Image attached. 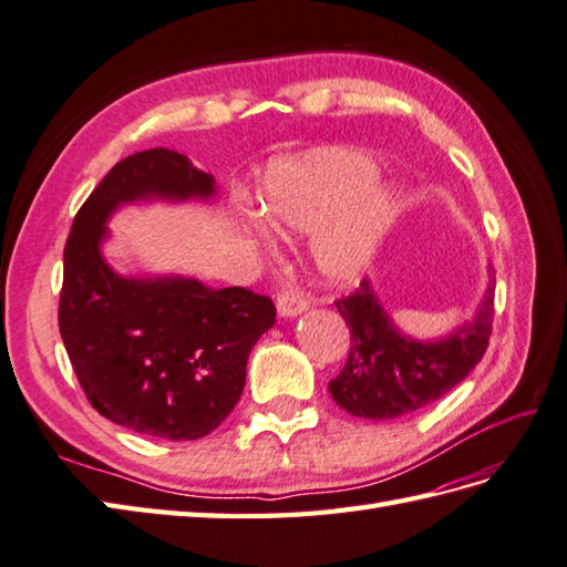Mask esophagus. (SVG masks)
<instances>
[{
	"mask_svg": "<svg viewBox=\"0 0 567 567\" xmlns=\"http://www.w3.org/2000/svg\"><path fill=\"white\" fill-rule=\"evenodd\" d=\"M307 307H309V301L299 292H292V289L278 295V313L280 316H297L301 311H307Z\"/></svg>",
	"mask_w": 567,
	"mask_h": 567,
	"instance_id": "34e87169",
	"label": "esophagus"
}]
</instances>
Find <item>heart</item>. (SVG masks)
<instances>
[{"instance_id": "heart-1", "label": "heart", "mask_w": 567, "mask_h": 567, "mask_svg": "<svg viewBox=\"0 0 567 567\" xmlns=\"http://www.w3.org/2000/svg\"><path fill=\"white\" fill-rule=\"evenodd\" d=\"M374 156L319 147L278 159L260 186V215L282 234H311V260L328 285H348L372 266L396 217V197L377 178ZM262 241V224L248 215Z\"/></svg>"}]
</instances>
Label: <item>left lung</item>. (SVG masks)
Here are the masks:
<instances>
[{
    "label": "left lung",
    "instance_id": "left-lung-1",
    "mask_svg": "<svg viewBox=\"0 0 567 567\" xmlns=\"http://www.w3.org/2000/svg\"><path fill=\"white\" fill-rule=\"evenodd\" d=\"M493 305L495 280L471 323L434 343H420L391 323L364 280L352 295L336 299L350 328V354L343 372L328 381L333 401L350 415L393 420L442 399L483 360L493 331Z\"/></svg>",
    "mask_w": 567,
    "mask_h": 567
}]
</instances>
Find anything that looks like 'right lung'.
<instances>
[{
	"instance_id": "1",
	"label": "right lung",
	"mask_w": 567,
	"mask_h": 567,
	"mask_svg": "<svg viewBox=\"0 0 567 567\" xmlns=\"http://www.w3.org/2000/svg\"><path fill=\"white\" fill-rule=\"evenodd\" d=\"M215 193V178L164 147L117 162L79 207L64 246L60 336L96 411L144 437L200 440L246 384L256 340L272 328L270 297L186 278H123L101 256L117 205Z\"/></svg>"
}]
</instances>
